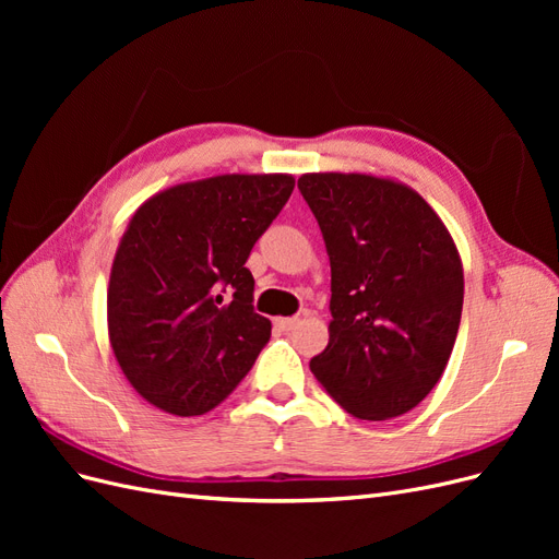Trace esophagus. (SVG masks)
Instances as JSON below:
<instances>
[{"label": "esophagus", "instance_id": "34e87169", "mask_svg": "<svg viewBox=\"0 0 559 559\" xmlns=\"http://www.w3.org/2000/svg\"><path fill=\"white\" fill-rule=\"evenodd\" d=\"M298 324V317H277L275 319V326L282 331H292Z\"/></svg>", "mask_w": 559, "mask_h": 559}]
</instances>
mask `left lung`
<instances>
[{
  "label": "left lung",
  "instance_id": "obj_1",
  "mask_svg": "<svg viewBox=\"0 0 559 559\" xmlns=\"http://www.w3.org/2000/svg\"><path fill=\"white\" fill-rule=\"evenodd\" d=\"M298 189L331 261L329 345L310 361L368 421L413 411L441 380L462 321L464 267L443 218L408 183L308 173Z\"/></svg>",
  "mask_w": 559,
  "mask_h": 559
}]
</instances>
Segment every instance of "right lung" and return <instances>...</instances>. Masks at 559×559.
I'll use <instances>...</instances> for the list:
<instances>
[{
	"label": "right lung",
	"instance_id": "1",
	"mask_svg": "<svg viewBox=\"0 0 559 559\" xmlns=\"http://www.w3.org/2000/svg\"><path fill=\"white\" fill-rule=\"evenodd\" d=\"M294 183L284 173L216 175L158 191L130 216L111 263L107 331L123 376L158 411H212L270 341L245 263Z\"/></svg>",
	"mask_w": 559,
	"mask_h": 559
}]
</instances>
